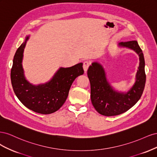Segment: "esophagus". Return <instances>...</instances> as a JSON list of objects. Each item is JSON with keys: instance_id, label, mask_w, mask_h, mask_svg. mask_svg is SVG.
<instances>
[{"instance_id": "obj_1", "label": "esophagus", "mask_w": 157, "mask_h": 157, "mask_svg": "<svg viewBox=\"0 0 157 157\" xmlns=\"http://www.w3.org/2000/svg\"><path fill=\"white\" fill-rule=\"evenodd\" d=\"M90 62L88 61H85L83 63V69H84V71H85V72H86V71H87V70L89 67V66H90Z\"/></svg>"}]
</instances>
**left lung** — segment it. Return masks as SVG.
<instances>
[{"instance_id":"left-lung-1","label":"left lung","mask_w":157,"mask_h":157,"mask_svg":"<svg viewBox=\"0 0 157 157\" xmlns=\"http://www.w3.org/2000/svg\"><path fill=\"white\" fill-rule=\"evenodd\" d=\"M118 46L134 50L139 56L140 63L135 82L127 92H118L113 88L107 80L103 66L97 61L92 63L87 71L92 105L99 114L107 117L120 115L134 106L140 99L145 84L144 56L137 42H122Z\"/></svg>"}]
</instances>
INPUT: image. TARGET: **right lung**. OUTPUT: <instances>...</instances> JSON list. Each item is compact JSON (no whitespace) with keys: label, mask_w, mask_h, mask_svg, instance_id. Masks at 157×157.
Here are the masks:
<instances>
[{"label":"right lung","mask_w":157,"mask_h":157,"mask_svg":"<svg viewBox=\"0 0 157 157\" xmlns=\"http://www.w3.org/2000/svg\"><path fill=\"white\" fill-rule=\"evenodd\" d=\"M29 35L17 48L13 59L11 82L14 93L23 105L37 113L47 115L58 111L67 98L75 78L83 75L82 63L70 67H59L48 82L35 85L26 79L22 62Z\"/></svg>","instance_id":"obj_1"}]
</instances>
